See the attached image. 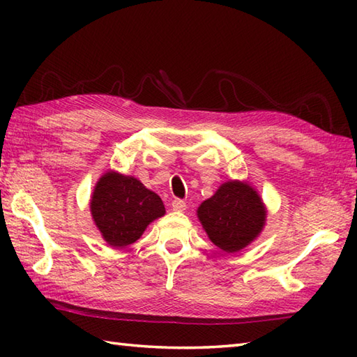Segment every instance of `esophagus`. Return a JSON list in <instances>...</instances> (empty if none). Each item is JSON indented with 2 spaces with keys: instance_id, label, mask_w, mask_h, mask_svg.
<instances>
[{
  "instance_id": "obj_1",
  "label": "esophagus",
  "mask_w": 357,
  "mask_h": 357,
  "mask_svg": "<svg viewBox=\"0 0 357 357\" xmlns=\"http://www.w3.org/2000/svg\"><path fill=\"white\" fill-rule=\"evenodd\" d=\"M172 208L174 211H184L187 208V204L183 199H174L172 201Z\"/></svg>"
}]
</instances>
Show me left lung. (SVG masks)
<instances>
[{"instance_id": "obj_1", "label": "left lung", "mask_w": 357, "mask_h": 357, "mask_svg": "<svg viewBox=\"0 0 357 357\" xmlns=\"http://www.w3.org/2000/svg\"><path fill=\"white\" fill-rule=\"evenodd\" d=\"M208 239L225 253H236L259 238L267 207L247 181H227L196 210Z\"/></svg>"}]
</instances>
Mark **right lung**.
Here are the masks:
<instances>
[{
  "instance_id": "1",
  "label": "right lung",
  "mask_w": 357,
  "mask_h": 357,
  "mask_svg": "<svg viewBox=\"0 0 357 357\" xmlns=\"http://www.w3.org/2000/svg\"><path fill=\"white\" fill-rule=\"evenodd\" d=\"M90 213L102 239L123 248L138 241L149 224L165 215L161 198L135 176L105 172L90 196Z\"/></svg>"
}]
</instances>
